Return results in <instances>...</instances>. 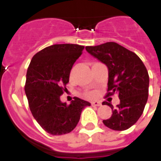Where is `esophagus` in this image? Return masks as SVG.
I'll use <instances>...</instances> for the list:
<instances>
[{
	"label": "esophagus",
	"mask_w": 161,
	"mask_h": 161,
	"mask_svg": "<svg viewBox=\"0 0 161 161\" xmlns=\"http://www.w3.org/2000/svg\"><path fill=\"white\" fill-rule=\"evenodd\" d=\"M92 106H100V105H101V103L98 101H93L92 102Z\"/></svg>",
	"instance_id": "esophagus-1"
}]
</instances>
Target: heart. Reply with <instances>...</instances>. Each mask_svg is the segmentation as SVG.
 <instances>
[{
    "mask_svg": "<svg viewBox=\"0 0 161 161\" xmlns=\"http://www.w3.org/2000/svg\"><path fill=\"white\" fill-rule=\"evenodd\" d=\"M87 96H88V97H92V96H93V94L91 93V94H87Z\"/></svg>",
    "mask_w": 161,
    "mask_h": 161,
    "instance_id": "heart-1",
    "label": "heart"
}]
</instances>
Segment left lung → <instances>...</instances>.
Masks as SVG:
<instances>
[{
    "label": "left lung",
    "instance_id": "1",
    "mask_svg": "<svg viewBox=\"0 0 161 161\" xmlns=\"http://www.w3.org/2000/svg\"><path fill=\"white\" fill-rule=\"evenodd\" d=\"M86 50L108 69L107 96L118 93L120 104L113 109L109 119L103 120L105 126L113 130H128L140 118L148 97L149 76L146 67L136 54L114 42Z\"/></svg>",
    "mask_w": 161,
    "mask_h": 161
}]
</instances>
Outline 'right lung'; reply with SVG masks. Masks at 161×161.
Listing matches in <instances>:
<instances>
[{
	"instance_id": "right-lung-1",
	"label": "right lung",
	"mask_w": 161,
	"mask_h": 161,
	"mask_svg": "<svg viewBox=\"0 0 161 161\" xmlns=\"http://www.w3.org/2000/svg\"><path fill=\"white\" fill-rule=\"evenodd\" d=\"M78 44H54L32 57L26 73L25 86L29 107L41 127L53 136L71 132L79 123L80 114L89 102L74 97L69 105L60 96L75 61L84 50Z\"/></svg>"
}]
</instances>
